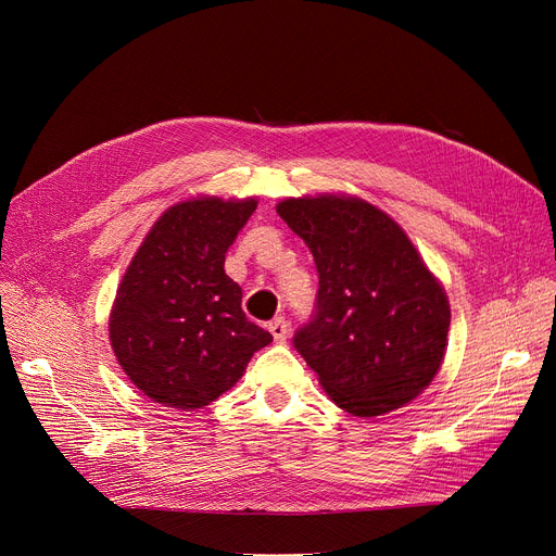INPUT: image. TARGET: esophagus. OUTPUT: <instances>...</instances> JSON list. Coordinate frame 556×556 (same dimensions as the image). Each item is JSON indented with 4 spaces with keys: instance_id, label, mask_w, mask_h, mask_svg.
I'll list each match as a JSON object with an SVG mask.
<instances>
[{
    "instance_id": "esophagus-1",
    "label": "esophagus",
    "mask_w": 556,
    "mask_h": 556,
    "mask_svg": "<svg viewBox=\"0 0 556 556\" xmlns=\"http://www.w3.org/2000/svg\"><path fill=\"white\" fill-rule=\"evenodd\" d=\"M268 329H270V333H273V338H275V342H286V338H288V323L283 317H275L273 323L268 325Z\"/></svg>"
}]
</instances>
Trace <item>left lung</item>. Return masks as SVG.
Masks as SVG:
<instances>
[{"label":"left lung","mask_w":556,"mask_h":556,"mask_svg":"<svg viewBox=\"0 0 556 556\" xmlns=\"http://www.w3.org/2000/svg\"><path fill=\"white\" fill-rule=\"evenodd\" d=\"M277 214L315 258V313L293 344L331 401L378 417L417 399L444 363L451 306L413 241L354 195L286 198Z\"/></svg>","instance_id":"obj_1"}]
</instances>
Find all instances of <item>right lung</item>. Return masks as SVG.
I'll list each match as a JSON object with an SVG mask.
<instances>
[{"instance_id":"1","label":"right lung","mask_w":556,"mask_h":556,"mask_svg":"<svg viewBox=\"0 0 556 556\" xmlns=\"http://www.w3.org/2000/svg\"><path fill=\"white\" fill-rule=\"evenodd\" d=\"M256 200L200 195L168 207L146 233L110 313L112 352L155 403L195 410L243 376L273 336L245 317L225 252Z\"/></svg>"}]
</instances>
